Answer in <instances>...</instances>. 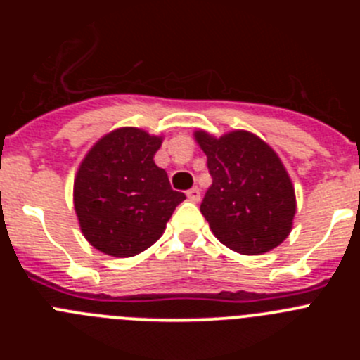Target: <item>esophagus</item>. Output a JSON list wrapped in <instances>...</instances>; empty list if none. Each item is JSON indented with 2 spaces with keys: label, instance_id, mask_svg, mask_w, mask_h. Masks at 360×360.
<instances>
[{
  "label": "esophagus",
  "instance_id": "obj_1",
  "mask_svg": "<svg viewBox=\"0 0 360 360\" xmlns=\"http://www.w3.org/2000/svg\"><path fill=\"white\" fill-rule=\"evenodd\" d=\"M187 198L191 200V202H200V189L198 187H193V189L187 191Z\"/></svg>",
  "mask_w": 360,
  "mask_h": 360
}]
</instances>
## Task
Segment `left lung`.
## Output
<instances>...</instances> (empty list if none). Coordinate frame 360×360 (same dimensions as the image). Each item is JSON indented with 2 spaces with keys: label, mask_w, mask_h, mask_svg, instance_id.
<instances>
[{
  "label": "left lung",
  "mask_w": 360,
  "mask_h": 360,
  "mask_svg": "<svg viewBox=\"0 0 360 360\" xmlns=\"http://www.w3.org/2000/svg\"><path fill=\"white\" fill-rule=\"evenodd\" d=\"M212 176L200 211L225 247L245 256L276 249L290 234L295 193L278 153L254 133L195 131Z\"/></svg>",
  "instance_id": "8db88e82"
}]
</instances>
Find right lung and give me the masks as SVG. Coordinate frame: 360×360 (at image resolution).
<instances>
[{"mask_svg":"<svg viewBox=\"0 0 360 360\" xmlns=\"http://www.w3.org/2000/svg\"><path fill=\"white\" fill-rule=\"evenodd\" d=\"M162 136L119 128L86 153L73 182V205L84 238L101 252L129 257L164 234L184 193L153 160Z\"/></svg>","mask_w":360,"mask_h":360,"instance_id":"1","label":"right lung"}]
</instances>
